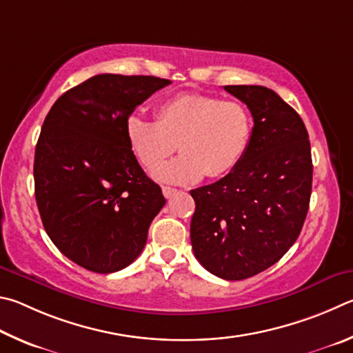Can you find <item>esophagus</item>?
I'll return each instance as SVG.
<instances>
[{"instance_id":"obj_1","label":"esophagus","mask_w":353,"mask_h":353,"mask_svg":"<svg viewBox=\"0 0 353 353\" xmlns=\"http://www.w3.org/2000/svg\"><path fill=\"white\" fill-rule=\"evenodd\" d=\"M176 192V189H173V188H169V186H164L163 188V194H164V196L165 199H170V196Z\"/></svg>"}]
</instances>
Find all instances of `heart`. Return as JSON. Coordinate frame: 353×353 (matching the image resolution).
<instances>
[{
    "label": "heart",
    "instance_id": "b5f03b06",
    "mask_svg": "<svg viewBox=\"0 0 353 353\" xmlns=\"http://www.w3.org/2000/svg\"><path fill=\"white\" fill-rule=\"evenodd\" d=\"M127 141L136 159L153 169L178 148L182 154L157 168L159 181L190 184L203 176L221 178L242 163L252 121L245 105L200 92H181L157 110V121L128 117Z\"/></svg>",
    "mask_w": 353,
    "mask_h": 353
}]
</instances>
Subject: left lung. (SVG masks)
Listing matches in <instances>:
<instances>
[{
    "instance_id": "1",
    "label": "left lung",
    "mask_w": 353,
    "mask_h": 353,
    "mask_svg": "<svg viewBox=\"0 0 353 353\" xmlns=\"http://www.w3.org/2000/svg\"><path fill=\"white\" fill-rule=\"evenodd\" d=\"M254 121L250 147L217 183L190 190V242L199 262L226 281L270 268L304 225L312 195V152L301 116L273 90L228 85Z\"/></svg>"
}]
</instances>
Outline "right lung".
<instances>
[{"label":"right lung","mask_w":353,"mask_h":353,"mask_svg":"<svg viewBox=\"0 0 353 353\" xmlns=\"http://www.w3.org/2000/svg\"><path fill=\"white\" fill-rule=\"evenodd\" d=\"M170 80L99 74L61 94L35 147V200L61 254L90 271L128 267L165 205L127 141L130 114Z\"/></svg>","instance_id":"add662e5"}]
</instances>
